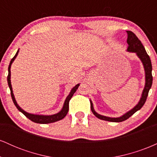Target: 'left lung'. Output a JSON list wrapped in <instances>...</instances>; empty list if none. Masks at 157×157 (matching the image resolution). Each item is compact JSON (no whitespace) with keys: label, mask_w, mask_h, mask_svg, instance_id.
Here are the masks:
<instances>
[{"label":"left lung","mask_w":157,"mask_h":157,"mask_svg":"<svg viewBox=\"0 0 157 157\" xmlns=\"http://www.w3.org/2000/svg\"><path fill=\"white\" fill-rule=\"evenodd\" d=\"M127 33L128 38H127V44L128 47L126 51L128 52H131V53H135L136 56L139 57L140 60H141L142 65H143L144 71H145V86H144L143 91L142 92L141 97H140V100H139L138 103L134 106L133 109L129 110L128 111L124 113L122 116L119 117H110L103 116V115L100 114L95 111L94 109V105L92 103V101L90 100V103H91V109L92 113L96 116L97 118L100 120H105V121L109 122H120L125 121L132 116L135 112L139 111L142 106L144 105L146 99L148 94L149 90L151 89V86H152L153 82V77H152V65H151V61L148 55L147 54L146 51H145V47L142 44L141 41L138 39L136 35L134 32L131 31H126Z\"/></svg>","instance_id":"left-lung-1"}]
</instances>
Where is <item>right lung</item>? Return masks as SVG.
<instances>
[{
    "label": "right lung",
    "instance_id": "add662e5",
    "mask_svg": "<svg viewBox=\"0 0 157 157\" xmlns=\"http://www.w3.org/2000/svg\"><path fill=\"white\" fill-rule=\"evenodd\" d=\"M18 52H19V49L17 50V53L15 54V57H14L10 61V66H9V68H8L9 74H8V77H7V82H8L9 87H10V89L11 91V96H12V100H13V102H14V104H15V105L17 107V109H18V111H21V113H23L27 118L29 119V120L32 122H36V123L48 124V123H52V122L59 121V120L63 119L66 116V114H67V113L68 111V103H69V100H71V98L72 97L73 94L75 93V91H77V89H78L79 86H80V83L77 84L75 87H73L72 89H71L70 93L68 94V95L66 97V100H65V102L63 103V105L62 109H61L59 112L56 113H55V114H52V115L35 114V113H31L26 112V111H25L24 110L22 109L21 107H20L18 104H17V101H16L15 97V96H14L13 90H12V84H11V71H10L11 66H12V63L14 62V60H15L16 57H17V55H18Z\"/></svg>",
    "mask_w": 157,
    "mask_h": 157
}]
</instances>
